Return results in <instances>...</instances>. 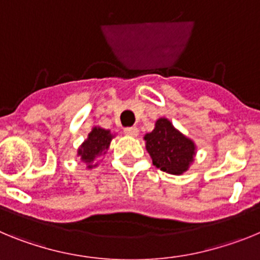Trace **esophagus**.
Returning <instances> with one entry per match:
<instances>
[{
    "label": "esophagus",
    "mask_w": 260,
    "mask_h": 260,
    "mask_svg": "<svg viewBox=\"0 0 260 260\" xmlns=\"http://www.w3.org/2000/svg\"><path fill=\"white\" fill-rule=\"evenodd\" d=\"M125 134L128 135V137L137 138L139 135V130H138L137 126H132V127H126L125 128Z\"/></svg>",
    "instance_id": "34e87169"
}]
</instances>
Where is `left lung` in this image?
Wrapping results in <instances>:
<instances>
[{"label":"left lung","instance_id":"1","mask_svg":"<svg viewBox=\"0 0 260 260\" xmlns=\"http://www.w3.org/2000/svg\"><path fill=\"white\" fill-rule=\"evenodd\" d=\"M152 164L165 173L181 176L195 160L197 144L176 128L165 117L156 119L155 127L143 138Z\"/></svg>","mask_w":260,"mask_h":260}]
</instances>
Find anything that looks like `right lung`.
<instances>
[{"instance_id":"obj_1","label":"right lung","mask_w":260,"mask_h":260,"mask_svg":"<svg viewBox=\"0 0 260 260\" xmlns=\"http://www.w3.org/2000/svg\"><path fill=\"white\" fill-rule=\"evenodd\" d=\"M116 137V134L103 128L100 126H93L92 130L88 133L86 141L80 144L77 151V156L80 161L86 164L87 169L96 168L100 162L98 158L103 157L109 150L110 142Z\"/></svg>"}]
</instances>
